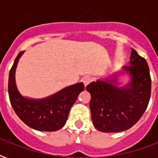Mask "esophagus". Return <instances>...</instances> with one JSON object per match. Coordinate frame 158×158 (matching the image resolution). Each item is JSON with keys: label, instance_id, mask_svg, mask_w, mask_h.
<instances>
[{"label": "esophagus", "instance_id": "esophagus-1", "mask_svg": "<svg viewBox=\"0 0 158 158\" xmlns=\"http://www.w3.org/2000/svg\"><path fill=\"white\" fill-rule=\"evenodd\" d=\"M92 81V78L90 76H85L84 77V79H83V82H84V84L85 86H87L88 84Z\"/></svg>", "mask_w": 158, "mask_h": 158}]
</instances>
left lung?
<instances>
[{"label":"left lung","mask_w":158,"mask_h":158,"mask_svg":"<svg viewBox=\"0 0 158 158\" xmlns=\"http://www.w3.org/2000/svg\"><path fill=\"white\" fill-rule=\"evenodd\" d=\"M129 65L108 78L98 79L86 87L91 95L92 120L97 130L115 133L130 129L139 121L149 102L151 77L144 58L132 48ZM126 73L128 84L120 85L117 79Z\"/></svg>","instance_id":"8db88e82"}]
</instances>
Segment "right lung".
Instances as JSON below:
<instances>
[{
  "label": "right lung",
  "instance_id": "add662e5",
  "mask_svg": "<svg viewBox=\"0 0 158 158\" xmlns=\"http://www.w3.org/2000/svg\"><path fill=\"white\" fill-rule=\"evenodd\" d=\"M23 52L18 54L10 70L8 93L11 106L19 118L32 129L39 131H56L66 122L69 111L79 94L84 91V84L77 83L65 87L44 98L23 97L18 90L15 71L19 60Z\"/></svg>",
  "mask_w": 158,
  "mask_h": 158
}]
</instances>
